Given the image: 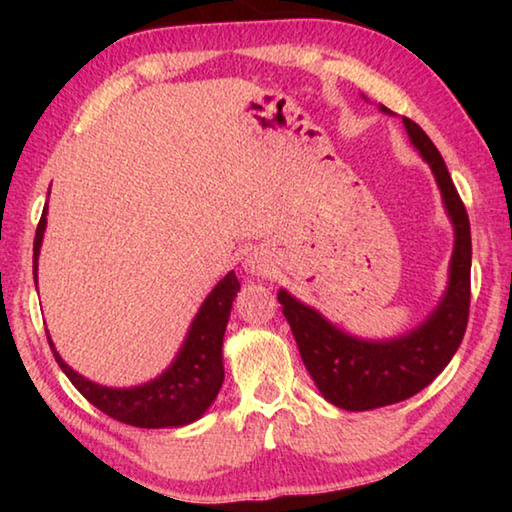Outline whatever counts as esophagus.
<instances>
[{
  "label": "esophagus",
  "instance_id": "1",
  "mask_svg": "<svg viewBox=\"0 0 512 512\" xmlns=\"http://www.w3.org/2000/svg\"><path fill=\"white\" fill-rule=\"evenodd\" d=\"M246 268H248L250 273H257V275H259V273H264L266 266H264V262H262V259H259L257 255H250V257L246 259Z\"/></svg>",
  "mask_w": 512,
  "mask_h": 512
}]
</instances>
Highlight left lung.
<instances>
[{"mask_svg": "<svg viewBox=\"0 0 512 512\" xmlns=\"http://www.w3.org/2000/svg\"><path fill=\"white\" fill-rule=\"evenodd\" d=\"M381 110L391 115L386 106H381ZM402 121L413 146L436 176L456 235L447 291L433 314L413 332L397 339L363 341L345 334L316 309L302 305L284 289L277 293L282 314L289 320L311 379L327 402L345 411L379 409L420 393L452 361L470 316V219L443 155L415 121L406 117Z\"/></svg>", "mask_w": 512, "mask_h": 512, "instance_id": "left-lung-1", "label": "left lung"}]
</instances>
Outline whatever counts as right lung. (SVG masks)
I'll use <instances>...</instances> for the list:
<instances>
[{
  "mask_svg": "<svg viewBox=\"0 0 512 512\" xmlns=\"http://www.w3.org/2000/svg\"><path fill=\"white\" fill-rule=\"evenodd\" d=\"M47 228V205L42 210L36 239H33V273L38 287V255L42 235ZM235 271H230L216 284L210 296L198 309L189 327L183 348L176 354L171 366L153 381L133 388H108L85 379L60 359L54 343L49 339L51 350L60 370L76 386L85 400L97 406L110 418L142 429L185 427L210 409L223 384V334L228 325L232 300L239 291Z\"/></svg>",
  "mask_w": 512,
  "mask_h": 512,
  "instance_id": "right-lung-1",
  "label": "right lung"
}]
</instances>
